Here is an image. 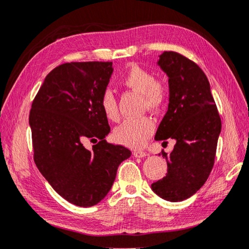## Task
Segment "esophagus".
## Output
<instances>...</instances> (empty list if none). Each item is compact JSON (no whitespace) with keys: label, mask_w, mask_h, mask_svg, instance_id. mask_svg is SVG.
I'll return each instance as SVG.
<instances>
[{"label":"esophagus","mask_w":249,"mask_h":249,"mask_svg":"<svg viewBox=\"0 0 249 249\" xmlns=\"http://www.w3.org/2000/svg\"><path fill=\"white\" fill-rule=\"evenodd\" d=\"M133 156L136 158H144V157L148 156V153L144 152V151H141V150H134Z\"/></svg>","instance_id":"34e87169"}]
</instances>
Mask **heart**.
<instances>
[{
    "label": "heart",
    "mask_w": 249,
    "mask_h": 249,
    "mask_svg": "<svg viewBox=\"0 0 249 249\" xmlns=\"http://www.w3.org/2000/svg\"><path fill=\"white\" fill-rule=\"evenodd\" d=\"M122 86L141 95L143 107L153 111L160 110L169 97V89L163 80L157 79L152 71L139 65H131L127 72L121 77ZM100 107L110 121H118L120 118L116 97L111 90H105L100 98ZM154 131V122L151 118L141 117L128 119L117 127L113 138L129 148H140L151 137Z\"/></svg>",
    "instance_id": "b5f03b06"
}]
</instances>
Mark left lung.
<instances>
[{
  "label": "left lung",
  "mask_w": 249,
  "mask_h": 249,
  "mask_svg": "<svg viewBox=\"0 0 249 249\" xmlns=\"http://www.w3.org/2000/svg\"><path fill=\"white\" fill-rule=\"evenodd\" d=\"M158 65L169 77V107L157 130V141L174 139L172 152L161 154L168 173L151 184L170 202L192 196L204 185L214 165L222 122L204 71L178 53L164 52Z\"/></svg>",
  "instance_id": "1"
}]
</instances>
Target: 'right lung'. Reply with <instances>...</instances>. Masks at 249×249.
<instances>
[{
	"mask_svg": "<svg viewBox=\"0 0 249 249\" xmlns=\"http://www.w3.org/2000/svg\"><path fill=\"white\" fill-rule=\"evenodd\" d=\"M111 62L66 63L46 76L32 104L35 164L60 196L81 207L96 205L111 189L117 170L131 151L108 143V119L100 107ZM99 139L92 150L83 146Z\"/></svg>",
	"mask_w": 249,
	"mask_h": 249,
	"instance_id": "add662e5",
	"label": "right lung"
}]
</instances>
